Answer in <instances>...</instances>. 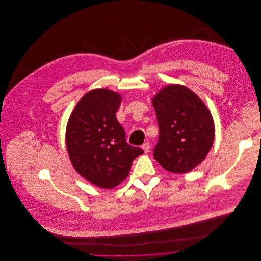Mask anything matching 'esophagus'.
I'll list each match as a JSON object with an SVG mask.
<instances>
[{"mask_svg":"<svg viewBox=\"0 0 261 261\" xmlns=\"http://www.w3.org/2000/svg\"><path fill=\"white\" fill-rule=\"evenodd\" d=\"M142 149H144V151L147 153L149 151V143H145L143 146H142Z\"/></svg>","mask_w":261,"mask_h":261,"instance_id":"34e87169","label":"esophagus"}]
</instances>
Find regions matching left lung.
<instances>
[{
  "mask_svg": "<svg viewBox=\"0 0 261 261\" xmlns=\"http://www.w3.org/2000/svg\"><path fill=\"white\" fill-rule=\"evenodd\" d=\"M160 128L153 158L167 171L185 174L208 154L215 138L212 114L202 99L181 84H169L152 98Z\"/></svg>",
  "mask_w": 261,
  "mask_h": 261,
  "instance_id": "left-lung-1",
  "label": "left lung"
}]
</instances>
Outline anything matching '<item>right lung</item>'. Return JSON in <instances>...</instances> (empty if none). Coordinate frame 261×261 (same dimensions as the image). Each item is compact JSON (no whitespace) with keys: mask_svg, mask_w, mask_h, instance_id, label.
<instances>
[{"mask_svg":"<svg viewBox=\"0 0 261 261\" xmlns=\"http://www.w3.org/2000/svg\"><path fill=\"white\" fill-rule=\"evenodd\" d=\"M121 101L118 92L92 89L77 102L66 126V148L75 171L102 189L124 181L133 161L144 153L125 141L115 116Z\"/></svg>","mask_w":261,"mask_h":261,"instance_id":"right-lung-1","label":"right lung"}]
</instances>
